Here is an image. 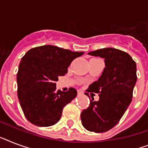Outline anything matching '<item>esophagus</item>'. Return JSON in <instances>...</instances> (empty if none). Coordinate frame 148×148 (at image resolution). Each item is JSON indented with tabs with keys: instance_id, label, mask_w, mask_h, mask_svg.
Wrapping results in <instances>:
<instances>
[{
	"instance_id": "1",
	"label": "esophagus",
	"mask_w": 148,
	"mask_h": 148,
	"mask_svg": "<svg viewBox=\"0 0 148 148\" xmlns=\"http://www.w3.org/2000/svg\"><path fill=\"white\" fill-rule=\"evenodd\" d=\"M77 95H83V91H81V90H77Z\"/></svg>"
}]
</instances>
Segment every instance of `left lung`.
<instances>
[{"mask_svg":"<svg viewBox=\"0 0 148 148\" xmlns=\"http://www.w3.org/2000/svg\"><path fill=\"white\" fill-rule=\"evenodd\" d=\"M88 53L104 58L105 67L84 93L89 97V93H97L99 100L90 99L89 107L81 112V123L88 131L102 133L120 121L132 101L137 67L131 56L121 50L108 47Z\"/></svg>","mask_w":148,"mask_h":148,"instance_id":"1","label":"left lung"}]
</instances>
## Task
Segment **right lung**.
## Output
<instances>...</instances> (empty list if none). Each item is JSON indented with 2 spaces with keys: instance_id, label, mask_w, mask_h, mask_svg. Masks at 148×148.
<instances>
[{
  "instance_id": "add662e5",
  "label": "right lung",
  "mask_w": 148,
  "mask_h": 148,
  "mask_svg": "<svg viewBox=\"0 0 148 148\" xmlns=\"http://www.w3.org/2000/svg\"><path fill=\"white\" fill-rule=\"evenodd\" d=\"M84 53L44 45L29 50L21 58L17 75V96L24 116L31 124L48 127L60 121L63 108L77 96V90H57L58 77Z\"/></svg>"
}]
</instances>
